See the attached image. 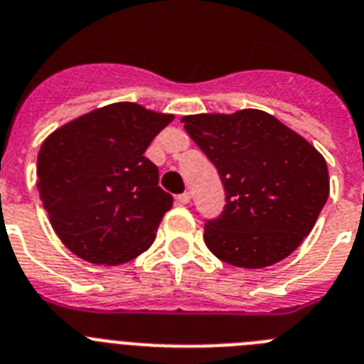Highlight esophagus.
Segmentation results:
<instances>
[{
  "mask_svg": "<svg viewBox=\"0 0 364 364\" xmlns=\"http://www.w3.org/2000/svg\"><path fill=\"white\" fill-rule=\"evenodd\" d=\"M178 201H179V203H183V205L188 203V201H191V192H183V194H179Z\"/></svg>",
  "mask_w": 364,
  "mask_h": 364,
  "instance_id": "obj_1",
  "label": "esophagus"
}]
</instances>
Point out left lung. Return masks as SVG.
I'll return each instance as SVG.
<instances>
[{
    "mask_svg": "<svg viewBox=\"0 0 364 364\" xmlns=\"http://www.w3.org/2000/svg\"><path fill=\"white\" fill-rule=\"evenodd\" d=\"M216 166L225 207L205 221V243L225 264L260 269L289 257L314 229L330 194L324 157L260 109L183 117Z\"/></svg>",
    "mask_w": 364,
    "mask_h": 364,
    "instance_id": "1",
    "label": "left lung"
}]
</instances>
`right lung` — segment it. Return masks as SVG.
<instances>
[{"label":"right lung","instance_id":"1","mask_svg":"<svg viewBox=\"0 0 364 364\" xmlns=\"http://www.w3.org/2000/svg\"><path fill=\"white\" fill-rule=\"evenodd\" d=\"M173 115L134 102L99 107L58 128L38 154L50 225L82 260L117 265L150 247L173 198L144 151Z\"/></svg>","mask_w":364,"mask_h":364}]
</instances>
